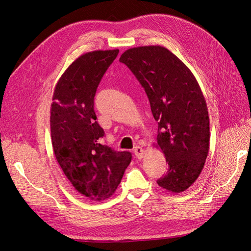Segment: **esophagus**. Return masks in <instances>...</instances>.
Instances as JSON below:
<instances>
[{"instance_id":"1","label":"esophagus","mask_w":251,"mask_h":251,"mask_svg":"<svg viewBox=\"0 0 251 251\" xmlns=\"http://www.w3.org/2000/svg\"><path fill=\"white\" fill-rule=\"evenodd\" d=\"M134 153H135V155L137 156V158H143V157L146 155L145 150H144L142 147H140V146H136V147H135Z\"/></svg>"}]
</instances>
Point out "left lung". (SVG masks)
<instances>
[{"instance_id": "left-lung-1", "label": "left lung", "mask_w": 251, "mask_h": 251, "mask_svg": "<svg viewBox=\"0 0 251 251\" xmlns=\"http://www.w3.org/2000/svg\"><path fill=\"white\" fill-rule=\"evenodd\" d=\"M119 62L145 89L158 122L157 147L169 168L156 182L168 192L182 193L201 174L209 151V115L201 87L183 62L163 46L129 48Z\"/></svg>"}]
</instances>
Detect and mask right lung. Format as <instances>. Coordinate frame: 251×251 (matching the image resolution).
Instances as JSON below:
<instances>
[{
    "instance_id": "1",
    "label": "right lung",
    "mask_w": 251,
    "mask_h": 251,
    "mask_svg": "<svg viewBox=\"0 0 251 251\" xmlns=\"http://www.w3.org/2000/svg\"><path fill=\"white\" fill-rule=\"evenodd\" d=\"M118 52L96 50L76 58L58 79L50 109L57 163L77 192L94 201L114 194L132 160L131 152L100 143L105 133L94 110L98 85Z\"/></svg>"
}]
</instances>
